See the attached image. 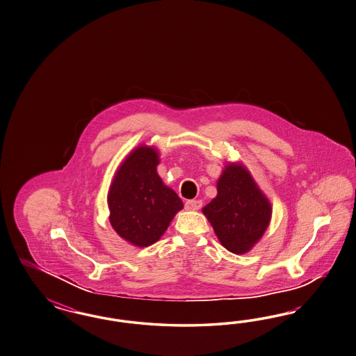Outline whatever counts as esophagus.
<instances>
[{"label":"esophagus","mask_w":356,"mask_h":356,"mask_svg":"<svg viewBox=\"0 0 356 356\" xmlns=\"http://www.w3.org/2000/svg\"><path fill=\"white\" fill-rule=\"evenodd\" d=\"M202 206V202L198 201V200H189L185 202V209L186 210H191V211H195V210H200Z\"/></svg>","instance_id":"esophagus-1"}]
</instances>
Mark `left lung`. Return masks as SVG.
Wrapping results in <instances>:
<instances>
[{
    "mask_svg": "<svg viewBox=\"0 0 356 356\" xmlns=\"http://www.w3.org/2000/svg\"><path fill=\"white\" fill-rule=\"evenodd\" d=\"M216 198L202 209L218 240L235 254L248 253L264 236L273 207L248 168L227 163L216 181Z\"/></svg>",
    "mask_w": 356,
    "mask_h": 356,
    "instance_id": "8db88e82",
    "label": "left lung"
}]
</instances>
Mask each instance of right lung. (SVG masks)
I'll use <instances>...</instances> for the list:
<instances>
[{"label": "right lung", "mask_w": 356, "mask_h": 356, "mask_svg": "<svg viewBox=\"0 0 356 356\" xmlns=\"http://www.w3.org/2000/svg\"><path fill=\"white\" fill-rule=\"evenodd\" d=\"M159 162V151L154 146H137L120 164L108 191L111 226L138 248L156 243L184 207L180 197L158 175Z\"/></svg>", "instance_id": "1"}]
</instances>
